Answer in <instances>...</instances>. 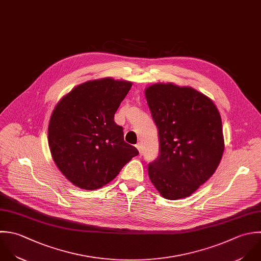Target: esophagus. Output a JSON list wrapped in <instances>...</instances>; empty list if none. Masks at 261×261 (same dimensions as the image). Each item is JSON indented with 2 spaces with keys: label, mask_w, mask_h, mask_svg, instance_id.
Here are the masks:
<instances>
[{
  "label": "esophagus",
  "mask_w": 261,
  "mask_h": 261,
  "mask_svg": "<svg viewBox=\"0 0 261 261\" xmlns=\"http://www.w3.org/2000/svg\"><path fill=\"white\" fill-rule=\"evenodd\" d=\"M136 147H137V149H138V151H139V154L142 155V146H141V144H140V143L136 144Z\"/></svg>",
  "instance_id": "obj_1"
}]
</instances>
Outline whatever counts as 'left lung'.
<instances>
[{"label":"left lung","instance_id":"1","mask_svg":"<svg viewBox=\"0 0 261 261\" xmlns=\"http://www.w3.org/2000/svg\"><path fill=\"white\" fill-rule=\"evenodd\" d=\"M159 129L161 153L148 165V176L170 200L194 193L216 172L225 140L217 106L190 86L154 83L144 90Z\"/></svg>","mask_w":261,"mask_h":261}]
</instances>
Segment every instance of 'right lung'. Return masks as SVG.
<instances>
[{
  "instance_id": "right-lung-1",
  "label": "right lung",
  "mask_w": 261,
  "mask_h": 261,
  "mask_svg": "<svg viewBox=\"0 0 261 261\" xmlns=\"http://www.w3.org/2000/svg\"><path fill=\"white\" fill-rule=\"evenodd\" d=\"M132 82L111 77L74 87L56 105L47 140L51 158L74 186L101 188L113 181L138 150L124 141L123 128L114 121Z\"/></svg>"
}]
</instances>
